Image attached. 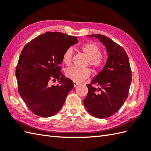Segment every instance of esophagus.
<instances>
[{
    "label": "esophagus",
    "mask_w": 151,
    "mask_h": 151,
    "mask_svg": "<svg viewBox=\"0 0 151 151\" xmlns=\"http://www.w3.org/2000/svg\"><path fill=\"white\" fill-rule=\"evenodd\" d=\"M73 84H74V87H76V86H78L80 84L76 82H73Z\"/></svg>",
    "instance_id": "1"
}]
</instances>
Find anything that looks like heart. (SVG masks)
<instances>
[{"instance_id": "obj_1", "label": "heart", "mask_w": 151, "mask_h": 151, "mask_svg": "<svg viewBox=\"0 0 151 151\" xmlns=\"http://www.w3.org/2000/svg\"><path fill=\"white\" fill-rule=\"evenodd\" d=\"M81 50L88 58V65L94 70H98L103 65L104 60L101 54V50L97 44L94 43H86L81 47ZM73 50L71 48L67 49L63 54V62L67 65L71 63ZM91 74L90 70L88 68H77L71 67L65 70L67 78L74 82H80L88 78Z\"/></svg>"}]
</instances>
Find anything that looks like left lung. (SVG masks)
Here are the masks:
<instances>
[{
    "label": "left lung",
    "instance_id": "left-lung-1",
    "mask_svg": "<svg viewBox=\"0 0 151 151\" xmlns=\"http://www.w3.org/2000/svg\"><path fill=\"white\" fill-rule=\"evenodd\" d=\"M104 45L108 58L101 71L88 84V93L84 100V107L97 118L111 116L119 110L129 95L132 81L129 59L123 47L101 34H92ZM92 84L98 86L94 87Z\"/></svg>",
    "mask_w": 151,
    "mask_h": 151
}]
</instances>
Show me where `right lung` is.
I'll list each match as a JSON object with an SVG mask.
<instances>
[{
  "mask_svg": "<svg viewBox=\"0 0 151 151\" xmlns=\"http://www.w3.org/2000/svg\"><path fill=\"white\" fill-rule=\"evenodd\" d=\"M78 42L77 37L58 32H46L28 43L21 51L16 67L18 91L34 114L49 117L58 112L73 82L60 73L63 54ZM59 84L50 86V79Z\"/></svg>",
  "mask_w": 151,
  "mask_h": 151,
  "instance_id": "1",
  "label": "right lung"
}]
</instances>
